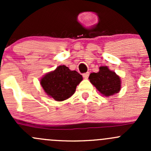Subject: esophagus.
Masks as SVG:
<instances>
[{
	"instance_id": "esophagus-1",
	"label": "esophagus",
	"mask_w": 151,
	"mask_h": 151,
	"mask_svg": "<svg viewBox=\"0 0 151 151\" xmlns=\"http://www.w3.org/2000/svg\"><path fill=\"white\" fill-rule=\"evenodd\" d=\"M89 74H90L89 72H86V73H84V74H83V76L85 79H88V77H89Z\"/></svg>"
}]
</instances>
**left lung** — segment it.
I'll list each match as a JSON object with an SVG mask.
<instances>
[{
    "label": "left lung",
    "instance_id": "left-lung-1",
    "mask_svg": "<svg viewBox=\"0 0 151 151\" xmlns=\"http://www.w3.org/2000/svg\"><path fill=\"white\" fill-rule=\"evenodd\" d=\"M89 80L97 90L106 96L114 95L121 90L120 77L106 66L100 67L99 72L91 73Z\"/></svg>",
    "mask_w": 151,
    "mask_h": 151
}]
</instances>
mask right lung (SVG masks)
<instances>
[{"instance_id":"add662e5","label":"right lung","mask_w":151,"mask_h":151,"mask_svg":"<svg viewBox=\"0 0 151 151\" xmlns=\"http://www.w3.org/2000/svg\"><path fill=\"white\" fill-rule=\"evenodd\" d=\"M82 80L81 74L63 65L42 77L41 85L47 95L56 101H61L74 93L76 87Z\"/></svg>"}]
</instances>
